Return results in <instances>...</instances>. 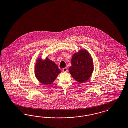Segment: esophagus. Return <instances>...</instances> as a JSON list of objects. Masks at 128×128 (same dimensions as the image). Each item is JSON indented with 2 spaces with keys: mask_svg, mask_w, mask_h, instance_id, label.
Returning a JSON list of instances; mask_svg holds the SVG:
<instances>
[{
  "mask_svg": "<svg viewBox=\"0 0 128 128\" xmlns=\"http://www.w3.org/2000/svg\"><path fill=\"white\" fill-rule=\"evenodd\" d=\"M68 68H67L66 67L65 68H63L62 69V71L63 72H68Z\"/></svg>",
  "mask_w": 128,
  "mask_h": 128,
  "instance_id": "1",
  "label": "esophagus"
}]
</instances>
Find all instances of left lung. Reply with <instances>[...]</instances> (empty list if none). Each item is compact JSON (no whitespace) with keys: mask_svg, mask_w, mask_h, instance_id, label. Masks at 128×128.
Returning a JSON list of instances; mask_svg holds the SVG:
<instances>
[{"mask_svg":"<svg viewBox=\"0 0 128 128\" xmlns=\"http://www.w3.org/2000/svg\"><path fill=\"white\" fill-rule=\"evenodd\" d=\"M72 66L69 72L77 82L80 83L87 81L93 70L92 58L86 50H80L72 57Z\"/></svg>","mask_w":128,"mask_h":128,"instance_id":"obj_1","label":"left lung"}]
</instances>
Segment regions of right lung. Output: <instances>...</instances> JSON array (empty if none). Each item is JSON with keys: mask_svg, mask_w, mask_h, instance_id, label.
I'll list each match as a JSON object with an SVG mask.
<instances>
[{"mask_svg": "<svg viewBox=\"0 0 128 128\" xmlns=\"http://www.w3.org/2000/svg\"><path fill=\"white\" fill-rule=\"evenodd\" d=\"M61 72L58 66L46 58L45 60L39 58L35 65V75L39 82L45 85L52 83Z\"/></svg>", "mask_w": 128, "mask_h": 128, "instance_id": "right-lung-1", "label": "right lung"}]
</instances>
